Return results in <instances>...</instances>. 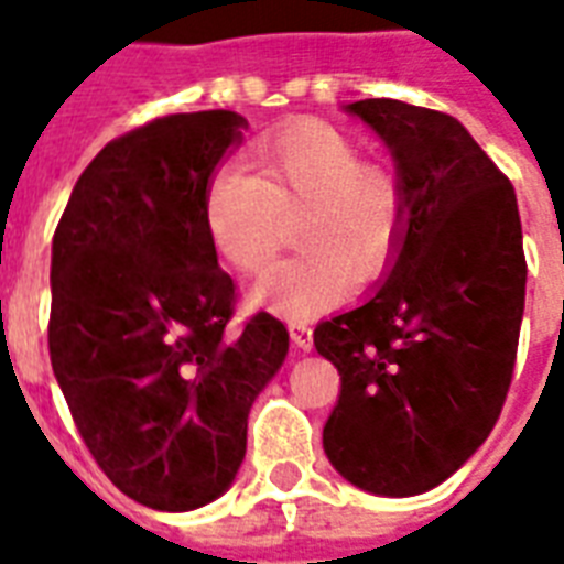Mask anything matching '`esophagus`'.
<instances>
[{"label":"esophagus","mask_w":564,"mask_h":564,"mask_svg":"<svg viewBox=\"0 0 564 564\" xmlns=\"http://www.w3.org/2000/svg\"><path fill=\"white\" fill-rule=\"evenodd\" d=\"M291 340H294L296 349H303V352H308L311 346H314V335H311V326H305V323H291Z\"/></svg>","instance_id":"34e87169"}]
</instances>
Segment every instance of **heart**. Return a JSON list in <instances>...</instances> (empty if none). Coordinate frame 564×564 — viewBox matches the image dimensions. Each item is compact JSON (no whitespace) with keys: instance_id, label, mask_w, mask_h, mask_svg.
Here are the masks:
<instances>
[{"instance_id":"heart-1","label":"heart","mask_w":564,"mask_h":564,"mask_svg":"<svg viewBox=\"0 0 564 564\" xmlns=\"http://www.w3.org/2000/svg\"><path fill=\"white\" fill-rule=\"evenodd\" d=\"M408 183L393 165L364 160L344 130L296 121L256 145V174L220 165L204 195L212 247L241 276H264L296 229L303 256L256 288V303L288 319L344 305L355 285L393 270L408 232Z\"/></svg>"}]
</instances>
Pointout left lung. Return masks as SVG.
<instances>
[{
	"instance_id": "1",
	"label": "left lung",
	"mask_w": 564,
	"mask_h": 564,
	"mask_svg": "<svg viewBox=\"0 0 564 564\" xmlns=\"http://www.w3.org/2000/svg\"><path fill=\"white\" fill-rule=\"evenodd\" d=\"M349 112L393 151L410 215L376 296L314 328L340 372L323 448L358 489L408 498L452 477L501 416L524 314L521 218L507 174L448 112L395 98Z\"/></svg>"
}]
</instances>
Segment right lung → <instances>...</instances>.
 <instances>
[{"label": "right lung", "instance_id": "obj_1", "mask_svg": "<svg viewBox=\"0 0 564 564\" xmlns=\"http://www.w3.org/2000/svg\"><path fill=\"white\" fill-rule=\"evenodd\" d=\"M232 110L174 112L112 139L52 241L48 355L101 471L151 510L215 501L247 452V413L288 355L264 311L232 328L204 195L241 139Z\"/></svg>", "mask_w": 564, "mask_h": 564}]
</instances>
